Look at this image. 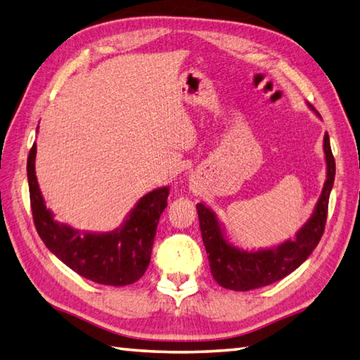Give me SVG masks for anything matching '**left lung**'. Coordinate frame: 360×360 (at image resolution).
<instances>
[{
  "label": "left lung",
  "mask_w": 360,
  "mask_h": 360,
  "mask_svg": "<svg viewBox=\"0 0 360 360\" xmlns=\"http://www.w3.org/2000/svg\"><path fill=\"white\" fill-rule=\"evenodd\" d=\"M309 108L315 112L311 105ZM323 152L326 160V181L317 205L307 222L297 231L295 238L284 240L280 245L259 248V250H244L233 245L211 208L205 207L203 203H197L203 245L210 255L211 275L219 285L239 292L264 288L283 280L309 258L325 231L329 194L335 177V161L328 134L323 138Z\"/></svg>",
  "instance_id": "1"
}]
</instances>
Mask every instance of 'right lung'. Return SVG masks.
Instances as JSON below:
<instances>
[{"label": "right lung", "instance_id": "add662e5", "mask_svg": "<svg viewBox=\"0 0 360 360\" xmlns=\"http://www.w3.org/2000/svg\"><path fill=\"white\" fill-rule=\"evenodd\" d=\"M37 146L27 157V183L37 233L63 264L98 284L127 285L144 275L150 262L153 238L161 212L167 207L169 186L150 191L136 205L120 229L108 233L80 231L54 221L35 175Z\"/></svg>", "mask_w": 360, "mask_h": 360}]
</instances>
